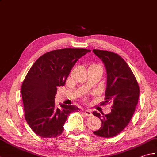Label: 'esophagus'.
I'll return each instance as SVG.
<instances>
[{"label": "esophagus", "instance_id": "34e87169", "mask_svg": "<svg viewBox=\"0 0 157 157\" xmlns=\"http://www.w3.org/2000/svg\"><path fill=\"white\" fill-rule=\"evenodd\" d=\"M83 113H84V114L86 115L87 116H91V115H92V113H91V111L87 110V109H84Z\"/></svg>", "mask_w": 157, "mask_h": 157}]
</instances>
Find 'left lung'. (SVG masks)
<instances>
[{"label": "left lung", "instance_id": "8db88e82", "mask_svg": "<svg viewBox=\"0 0 157 157\" xmlns=\"http://www.w3.org/2000/svg\"><path fill=\"white\" fill-rule=\"evenodd\" d=\"M93 52L105 63L107 82L105 102L113 103L110 113L96 111L93 115L102 121V126L94 133L99 137L110 138L122 132L128 124L135 111L140 96L137 79L126 62L113 52L94 49Z\"/></svg>", "mask_w": 157, "mask_h": 157}]
</instances>
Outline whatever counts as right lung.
Returning <instances> with one entry per match:
<instances>
[{
    "instance_id": "right-lung-1",
    "label": "right lung",
    "mask_w": 157,
    "mask_h": 157,
    "mask_svg": "<svg viewBox=\"0 0 157 157\" xmlns=\"http://www.w3.org/2000/svg\"><path fill=\"white\" fill-rule=\"evenodd\" d=\"M84 48H63L45 53L29 70L22 84L25 120L35 134L43 138L61 135L68 115L80 109L74 105L56 107L57 87L63 86L78 59L90 52Z\"/></svg>"
}]
</instances>
